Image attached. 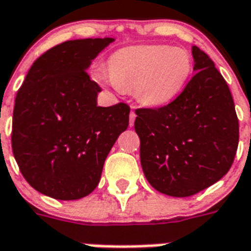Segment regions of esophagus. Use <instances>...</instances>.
I'll return each instance as SVG.
<instances>
[{
    "instance_id": "34e87169",
    "label": "esophagus",
    "mask_w": 251,
    "mask_h": 251,
    "mask_svg": "<svg viewBox=\"0 0 251 251\" xmlns=\"http://www.w3.org/2000/svg\"><path fill=\"white\" fill-rule=\"evenodd\" d=\"M135 119H136L135 111H131V114H129V126H131V127L135 124Z\"/></svg>"
}]
</instances>
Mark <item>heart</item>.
Segmentation results:
<instances>
[{"label": "heart", "instance_id": "b5f03b06", "mask_svg": "<svg viewBox=\"0 0 251 251\" xmlns=\"http://www.w3.org/2000/svg\"><path fill=\"white\" fill-rule=\"evenodd\" d=\"M191 72V55L183 48L131 47L112 56L108 81L123 90H135L147 107H162L182 93Z\"/></svg>", "mask_w": 251, "mask_h": 251}]
</instances>
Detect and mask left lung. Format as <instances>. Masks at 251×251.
Here are the masks:
<instances>
[{
  "instance_id": "left-lung-1",
  "label": "left lung",
  "mask_w": 251,
  "mask_h": 251,
  "mask_svg": "<svg viewBox=\"0 0 251 251\" xmlns=\"http://www.w3.org/2000/svg\"><path fill=\"white\" fill-rule=\"evenodd\" d=\"M196 72L173 102L136 110L140 161L157 191L186 198L229 172L238 147V119L224 77L209 56L192 47Z\"/></svg>"
}]
</instances>
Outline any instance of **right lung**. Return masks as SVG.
Returning a JSON list of instances; mask_svg holds the SVG:
<instances>
[{"label":"right lung","instance_id":"add662e5","mask_svg":"<svg viewBox=\"0 0 251 251\" xmlns=\"http://www.w3.org/2000/svg\"><path fill=\"white\" fill-rule=\"evenodd\" d=\"M112 38L57 44L35 60L17 93L11 148L36 191L75 200L98 186L106 157L129 123V106L99 107L86 69Z\"/></svg>","mask_w":251,"mask_h":251}]
</instances>
